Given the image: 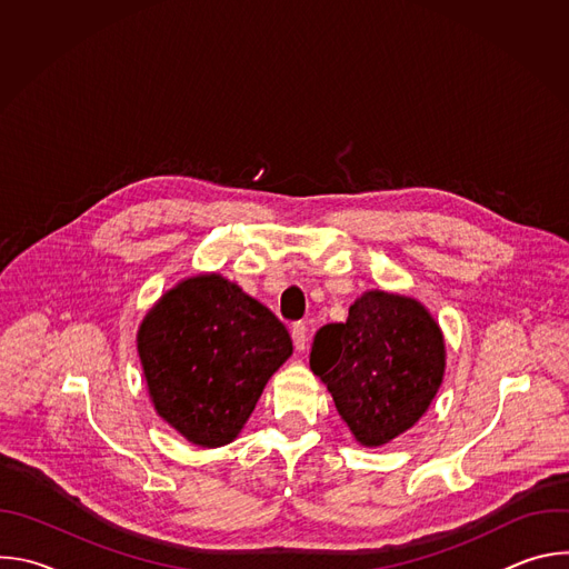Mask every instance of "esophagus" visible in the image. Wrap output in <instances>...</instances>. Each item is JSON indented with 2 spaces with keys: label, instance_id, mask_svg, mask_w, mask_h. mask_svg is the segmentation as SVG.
<instances>
[{
  "label": "esophagus",
  "instance_id": "obj_1",
  "mask_svg": "<svg viewBox=\"0 0 569 569\" xmlns=\"http://www.w3.org/2000/svg\"><path fill=\"white\" fill-rule=\"evenodd\" d=\"M290 336H292L295 349H297V351H306V347H308V329H306V323H301V321L295 323Z\"/></svg>",
  "mask_w": 569,
  "mask_h": 569
}]
</instances>
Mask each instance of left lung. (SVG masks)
<instances>
[{"label": "left lung", "instance_id": "obj_1", "mask_svg": "<svg viewBox=\"0 0 569 569\" xmlns=\"http://www.w3.org/2000/svg\"><path fill=\"white\" fill-rule=\"evenodd\" d=\"M310 369L331 391L365 448H380L419 423L446 373L439 321L415 297L367 290L345 323L315 333Z\"/></svg>", "mask_w": 569, "mask_h": 569}]
</instances>
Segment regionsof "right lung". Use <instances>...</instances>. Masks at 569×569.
Instances as JSON below:
<instances>
[{"mask_svg":"<svg viewBox=\"0 0 569 569\" xmlns=\"http://www.w3.org/2000/svg\"><path fill=\"white\" fill-rule=\"evenodd\" d=\"M137 353L154 412L193 446L220 448L248 423L292 340L270 308L202 272L154 301Z\"/></svg>","mask_w":569,"mask_h":569,"instance_id":"obj_1","label":"right lung"}]
</instances>
